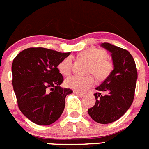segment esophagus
<instances>
[{
    "mask_svg": "<svg viewBox=\"0 0 149 149\" xmlns=\"http://www.w3.org/2000/svg\"><path fill=\"white\" fill-rule=\"evenodd\" d=\"M74 93H75L76 95H79V96H80V97H84V96L86 95L84 94V93H79V92H76V91H74Z\"/></svg>",
    "mask_w": 149,
    "mask_h": 149,
    "instance_id": "esophagus-1",
    "label": "esophagus"
}]
</instances>
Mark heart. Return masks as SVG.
Here are the masks:
<instances>
[{
    "instance_id": "heart-1",
    "label": "heart",
    "mask_w": 149,
    "mask_h": 149,
    "mask_svg": "<svg viewBox=\"0 0 149 149\" xmlns=\"http://www.w3.org/2000/svg\"><path fill=\"white\" fill-rule=\"evenodd\" d=\"M81 55L90 63L89 72L94 74L98 79L106 78L111 72L113 66L111 63L107 60V53L104 50L89 48L83 51ZM72 56H67L59 64V70L63 75H68L72 71ZM95 82L94 77L92 75L86 77L72 75L65 80V85L77 92H85L93 86Z\"/></svg>"
}]
</instances>
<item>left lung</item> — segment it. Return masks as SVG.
<instances>
[{
	"mask_svg": "<svg viewBox=\"0 0 149 149\" xmlns=\"http://www.w3.org/2000/svg\"><path fill=\"white\" fill-rule=\"evenodd\" d=\"M101 47L111 53L113 70L95 88V104L88 110V113L95 122L108 124L122 117L132 104L137 71L127 50L107 42L101 43Z\"/></svg>",
	"mask_w": 149,
	"mask_h": 149,
	"instance_id": "1",
	"label": "left lung"
}]
</instances>
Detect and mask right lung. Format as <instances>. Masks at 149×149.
Instances as JSON below:
<instances>
[{
    "label": "right lung",
    "instance_id": "obj_1",
    "mask_svg": "<svg viewBox=\"0 0 149 149\" xmlns=\"http://www.w3.org/2000/svg\"><path fill=\"white\" fill-rule=\"evenodd\" d=\"M70 53L44 48H30L18 54L12 63L13 86L18 107L31 122L48 125L65 108L66 95L73 92L62 88L57 66Z\"/></svg>",
    "mask_w": 149,
    "mask_h": 149
}]
</instances>
